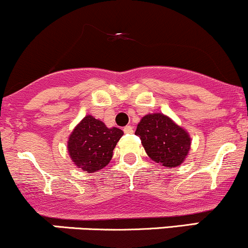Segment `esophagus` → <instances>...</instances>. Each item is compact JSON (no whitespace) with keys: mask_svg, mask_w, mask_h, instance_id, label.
Segmentation results:
<instances>
[{"mask_svg":"<svg viewBox=\"0 0 248 248\" xmlns=\"http://www.w3.org/2000/svg\"><path fill=\"white\" fill-rule=\"evenodd\" d=\"M124 132L125 134H132L134 132V127L131 125H127V126L124 127Z\"/></svg>","mask_w":248,"mask_h":248,"instance_id":"1","label":"esophagus"}]
</instances>
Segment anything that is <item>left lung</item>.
Wrapping results in <instances>:
<instances>
[{
    "mask_svg": "<svg viewBox=\"0 0 248 248\" xmlns=\"http://www.w3.org/2000/svg\"><path fill=\"white\" fill-rule=\"evenodd\" d=\"M135 134L140 137L146 155L166 168L181 166L190 150L187 130L163 113L145 114Z\"/></svg>",
    "mask_w": 248,
    "mask_h": 248,
    "instance_id": "obj_1",
    "label": "left lung"
}]
</instances>
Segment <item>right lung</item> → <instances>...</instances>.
I'll return each instance as SVG.
<instances>
[{"mask_svg":"<svg viewBox=\"0 0 248 248\" xmlns=\"http://www.w3.org/2000/svg\"><path fill=\"white\" fill-rule=\"evenodd\" d=\"M122 136L121 129L108 127L102 121L87 114L68 137V155L84 171L95 172L108 166Z\"/></svg>","mask_w":248,"mask_h":248,"instance_id":"obj_1","label":"right lung"}]
</instances>
